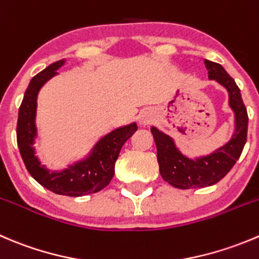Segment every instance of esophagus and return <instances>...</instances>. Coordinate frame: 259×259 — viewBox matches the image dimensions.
Listing matches in <instances>:
<instances>
[{
  "mask_svg": "<svg viewBox=\"0 0 259 259\" xmlns=\"http://www.w3.org/2000/svg\"><path fill=\"white\" fill-rule=\"evenodd\" d=\"M148 122H149V116H148V115H142V116H140V124L147 125Z\"/></svg>",
  "mask_w": 259,
  "mask_h": 259,
  "instance_id": "obj_1",
  "label": "esophagus"
}]
</instances>
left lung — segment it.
Returning a JSON list of instances; mask_svg holds the SVG:
<instances>
[{
	"mask_svg": "<svg viewBox=\"0 0 259 259\" xmlns=\"http://www.w3.org/2000/svg\"><path fill=\"white\" fill-rule=\"evenodd\" d=\"M207 76L215 79L229 92V105L235 114V133L232 140L207 157L188 159L176 148L172 138L152 127L157 145V159L162 178L177 188H201L215 185L227 176L239 159L247 142L248 114L239 87L219 63L205 59Z\"/></svg>",
	"mask_w": 259,
	"mask_h": 259,
	"instance_id": "1",
	"label": "left lung"
}]
</instances>
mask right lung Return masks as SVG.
<instances>
[{
	"label": "right lung",
	"instance_id": "1",
	"mask_svg": "<svg viewBox=\"0 0 259 259\" xmlns=\"http://www.w3.org/2000/svg\"><path fill=\"white\" fill-rule=\"evenodd\" d=\"M63 64L64 59L53 63L30 81L19 109L16 126L17 147L25 167L35 181L58 195L78 197L99 192L111 182L115 175V162L120 150L124 143L137 132L138 126L134 122L114 130L97 143L92 154L86 160L71 165L63 172L50 173L47 168L40 165L32 148L36 135L35 112L37 92L48 79L57 74V69Z\"/></svg>",
	"mask_w": 259,
	"mask_h": 259
}]
</instances>
